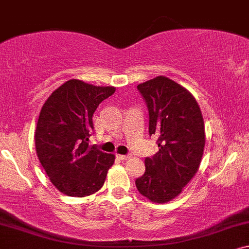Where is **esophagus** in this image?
Returning <instances> with one entry per match:
<instances>
[{"mask_svg": "<svg viewBox=\"0 0 249 249\" xmlns=\"http://www.w3.org/2000/svg\"><path fill=\"white\" fill-rule=\"evenodd\" d=\"M118 159L121 160H127V159H131L132 156L131 155H116Z\"/></svg>", "mask_w": 249, "mask_h": 249, "instance_id": "1", "label": "esophagus"}]
</instances>
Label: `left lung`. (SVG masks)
<instances>
[{
    "instance_id": "obj_1",
    "label": "left lung",
    "mask_w": 249,
    "mask_h": 249,
    "mask_svg": "<svg viewBox=\"0 0 249 249\" xmlns=\"http://www.w3.org/2000/svg\"><path fill=\"white\" fill-rule=\"evenodd\" d=\"M149 110V134L159 151L145 158L138 191L150 201L166 203L181 193L198 169L205 145L204 122L197 101L173 80L157 76L138 86Z\"/></svg>"
}]
</instances>
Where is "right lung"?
<instances>
[{
  "mask_svg": "<svg viewBox=\"0 0 249 249\" xmlns=\"http://www.w3.org/2000/svg\"><path fill=\"white\" fill-rule=\"evenodd\" d=\"M114 87H96L69 80L45 101L37 122L38 159L59 192L83 197L99 191L115 156L89 145L92 116Z\"/></svg>",
  "mask_w": 249,
  "mask_h": 249,
  "instance_id": "1",
  "label": "right lung"
}]
</instances>
